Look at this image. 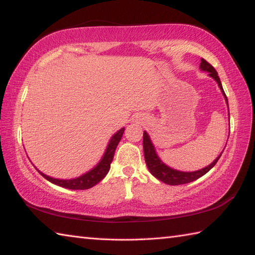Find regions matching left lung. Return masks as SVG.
<instances>
[{"instance_id": "1", "label": "left lung", "mask_w": 255, "mask_h": 255, "mask_svg": "<svg viewBox=\"0 0 255 255\" xmlns=\"http://www.w3.org/2000/svg\"><path fill=\"white\" fill-rule=\"evenodd\" d=\"M200 68L202 71H207L209 72V75L213 77V79L217 82L219 88H221L222 92L224 96H225L226 102H227V97L225 92H224L223 86L221 83V80H219V76L217 74V72L214 68L213 65L207 62L206 59L201 58V63H200ZM228 105V102H227ZM143 146H144V154H145V162L146 165H147L148 170L150 173H152L155 178L158 179L162 182L166 183V184H171V185H179V184H184V183H189L192 182L197 179L201 178L202 175H205L207 172L210 171L213 167L215 166V164L218 162L219 157L222 156V154L215 159V161L208 165L207 167H204L199 171H195V172H181V171H176L171 169L167 165H165L161 159L158 158L156 152H155L154 146L152 144V141L149 139V136L147 135V132L144 131V136H143Z\"/></svg>"}]
</instances>
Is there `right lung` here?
Returning <instances> with one entry per match:
<instances>
[{"instance_id": "1", "label": "right lung", "mask_w": 255, "mask_h": 255, "mask_svg": "<svg viewBox=\"0 0 255 255\" xmlns=\"http://www.w3.org/2000/svg\"><path fill=\"white\" fill-rule=\"evenodd\" d=\"M124 131L125 129L122 128L119 131L115 133L114 137H112L111 140L109 141V145H108L107 147L105 156L102 157L100 163H99L93 170L88 172V173L79 176V178L73 179V180H58V179L50 178L48 175H45L44 173H41V172H39V173L44 176L45 179L50 181L51 183L57 184L59 187L66 188V189L85 190V189L92 188L93 185H96L98 182H100V181L107 175L108 172H109L110 164L112 162V159H114L115 150L117 148L120 139H122Z\"/></svg>"}]
</instances>
